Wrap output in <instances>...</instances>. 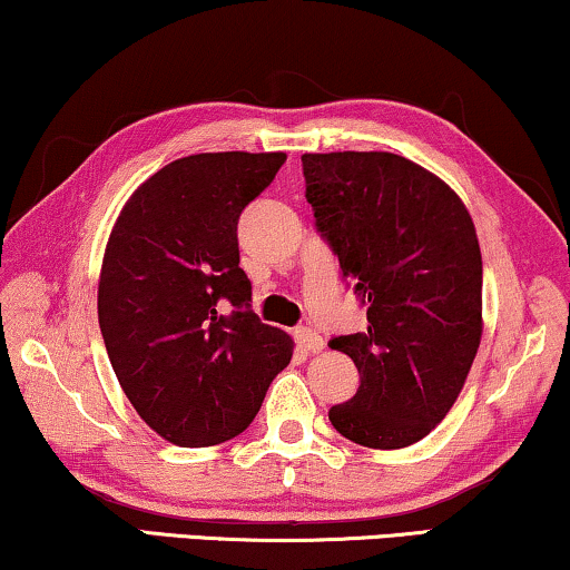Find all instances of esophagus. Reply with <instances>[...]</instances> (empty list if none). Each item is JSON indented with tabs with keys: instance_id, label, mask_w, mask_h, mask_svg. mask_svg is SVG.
I'll return each mask as SVG.
<instances>
[{
	"instance_id": "esophagus-1",
	"label": "esophagus",
	"mask_w": 570,
	"mask_h": 570,
	"mask_svg": "<svg viewBox=\"0 0 570 570\" xmlns=\"http://www.w3.org/2000/svg\"><path fill=\"white\" fill-rule=\"evenodd\" d=\"M295 342H298L303 352H321V350H324V336H321L316 328H311V326H301L298 332H295Z\"/></svg>"
}]
</instances>
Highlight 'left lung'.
<instances>
[{
    "label": "left lung",
    "instance_id": "8db88e82",
    "mask_svg": "<svg viewBox=\"0 0 570 570\" xmlns=\"http://www.w3.org/2000/svg\"><path fill=\"white\" fill-rule=\"evenodd\" d=\"M301 161L316 230L367 308V332L328 342L360 373L357 393L328 409V422L362 448H406L448 416L481 344L475 226L440 177L399 154Z\"/></svg>",
    "mask_w": 570,
    "mask_h": 570
}]
</instances>
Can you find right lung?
Segmentation results:
<instances>
[{"label":"right lung","mask_w":570,"mask_h":570,"mask_svg":"<svg viewBox=\"0 0 570 570\" xmlns=\"http://www.w3.org/2000/svg\"><path fill=\"white\" fill-rule=\"evenodd\" d=\"M285 154H195L130 195L107 242L97 313L138 416L179 448L242 434L293 340L252 311L238 218Z\"/></svg>","instance_id":"1"}]
</instances>
